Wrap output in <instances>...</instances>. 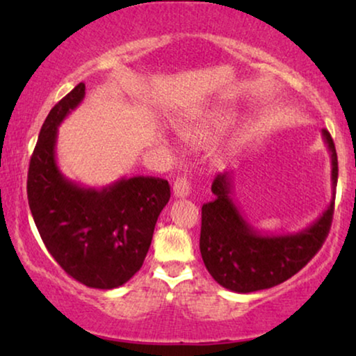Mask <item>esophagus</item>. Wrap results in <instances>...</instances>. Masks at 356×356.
I'll list each match as a JSON object with an SVG mask.
<instances>
[{
  "label": "esophagus",
  "mask_w": 356,
  "mask_h": 356,
  "mask_svg": "<svg viewBox=\"0 0 356 356\" xmlns=\"http://www.w3.org/2000/svg\"><path fill=\"white\" fill-rule=\"evenodd\" d=\"M189 179L184 178V177H179L175 179L173 183V196L178 197V199H183V197H188L189 196Z\"/></svg>",
  "instance_id": "34e87169"
}]
</instances>
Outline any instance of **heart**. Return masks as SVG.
Wrapping results in <instances>:
<instances>
[{
	"label": "heart",
	"instance_id": "obj_1",
	"mask_svg": "<svg viewBox=\"0 0 356 356\" xmlns=\"http://www.w3.org/2000/svg\"><path fill=\"white\" fill-rule=\"evenodd\" d=\"M206 133H207L206 128H193V129L184 131L183 134L189 139H194V138H202V136H206Z\"/></svg>",
	"mask_w": 356,
	"mask_h": 356
}]
</instances>
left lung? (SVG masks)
<instances>
[{
    "mask_svg": "<svg viewBox=\"0 0 356 356\" xmlns=\"http://www.w3.org/2000/svg\"><path fill=\"white\" fill-rule=\"evenodd\" d=\"M323 139L330 154L332 199L319 218L293 233H262L243 216L233 199L235 170L218 173L212 183L216 199L202 206L199 250L209 274L223 289L236 293L266 290L289 280L321 250L332 223L339 165L329 131Z\"/></svg>",
    "mask_w": 356,
    "mask_h": 356,
    "instance_id": "left-lung-1",
    "label": "left lung"
}]
</instances>
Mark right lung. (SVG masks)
I'll list each match as a JSON object with an SVG mask.
<instances>
[{
  "label": "right lung",
  "instance_id": "add662e5",
  "mask_svg": "<svg viewBox=\"0 0 356 356\" xmlns=\"http://www.w3.org/2000/svg\"><path fill=\"white\" fill-rule=\"evenodd\" d=\"M84 97L79 82L48 113L29 165L27 197L48 252L66 274L90 289L111 290L143 267L170 186L162 178L133 177L86 188L61 173L58 128Z\"/></svg>",
  "mask_w": 356,
  "mask_h": 356
}]
</instances>
